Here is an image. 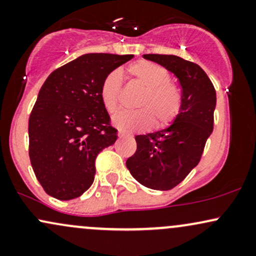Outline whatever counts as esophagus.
Segmentation results:
<instances>
[{
  "label": "esophagus",
  "instance_id": "esophagus-1",
  "mask_svg": "<svg viewBox=\"0 0 256 256\" xmlns=\"http://www.w3.org/2000/svg\"><path fill=\"white\" fill-rule=\"evenodd\" d=\"M118 136H119V138H122V137H124V134H122V132H120V131H119Z\"/></svg>",
  "mask_w": 256,
  "mask_h": 256
}]
</instances>
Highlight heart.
<instances>
[{"instance_id": "obj_1", "label": "heart", "mask_w": 256, "mask_h": 256, "mask_svg": "<svg viewBox=\"0 0 256 256\" xmlns=\"http://www.w3.org/2000/svg\"><path fill=\"white\" fill-rule=\"evenodd\" d=\"M128 74L146 88L137 102L142 110H120L113 116V124L122 132L146 130L152 124L158 128L170 125L178 116L182 106L180 94L170 83V73L166 68L150 61H138L128 66ZM122 90V76L119 71H112L106 76L101 85L102 104L108 112L118 108Z\"/></svg>"}]
</instances>
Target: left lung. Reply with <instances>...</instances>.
<instances>
[{"label": "left lung", "instance_id": "left-lung-1", "mask_svg": "<svg viewBox=\"0 0 256 256\" xmlns=\"http://www.w3.org/2000/svg\"><path fill=\"white\" fill-rule=\"evenodd\" d=\"M178 78L182 106L168 128L134 137L137 150L126 167L138 183L154 190H170L198 166L213 131L216 94L198 64L176 55L144 54Z\"/></svg>", "mask_w": 256, "mask_h": 256}]
</instances>
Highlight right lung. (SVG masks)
<instances>
[{
    "instance_id": "add662e5",
    "label": "right lung",
    "mask_w": 256,
    "mask_h": 256,
    "mask_svg": "<svg viewBox=\"0 0 256 256\" xmlns=\"http://www.w3.org/2000/svg\"><path fill=\"white\" fill-rule=\"evenodd\" d=\"M132 58L84 54L44 82L28 119V155L48 195L67 201L91 186L96 156L118 138L102 104V82Z\"/></svg>"
}]
</instances>
